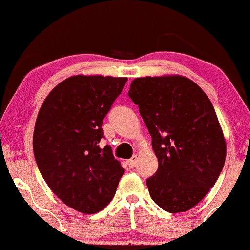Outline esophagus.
<instances>
[{
    "mask_svg": "<svg viewBox=\"0 0 250 250\" xmlns=\"http://www.w3.org/2000/svg\"><path fill=\"white\" fill-rule=\"evenodd\" d=\"M135 163H137V156H135V155L132 156V159L126 161V165H127L128 168H133L135 166Z\"/></svg>",
    "mask_w": 250,
    "mask_h": 250,
    "instance_id": "1",
    "label": "esophagus"
}]
</instances>
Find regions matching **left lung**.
<instances>
[{
    "label": "left lung",
    "mask_w": 250,
    "mask_h": 250,
    "mask_svg": "<svg viewBox=\"0 0 250 250\" xmlns=\"http://www.w3.org/2000/svg\"><path fill=\"white\" fill-rule=\"evenodd\" d=\"M128 96L152 137L158 171L146 181L154 202L186 212L214 186L226 160V140L210 98L182 75L137 78Z\"/></svg>",
    "instance_id": "1"
}]
</instances>
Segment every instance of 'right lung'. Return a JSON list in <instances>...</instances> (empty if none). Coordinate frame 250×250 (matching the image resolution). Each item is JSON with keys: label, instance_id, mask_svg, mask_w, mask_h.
I'll return each instance as SVG.
<instances>
[{"label": "right lung", "instance_id": "add662e5", "mask_svg": "<svg viewBox=\"0 0 250 250\" xmlns=\"http://www.w3.org/2000/svg\"><path fill=\"white\" fill-rule=\"evenodd\" d=\"M127 78L74 75L52 89L37 116L33 153L50 189L69 208L92 214L115 196L124 169L102 123Z\"/></svg>", "mask_w": 250, "mask_h": 250}]
</instances>
